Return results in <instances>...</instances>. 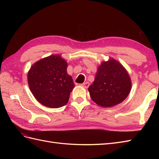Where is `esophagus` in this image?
<instances>
[{"label":"esophagus","mask_w":159,"mask_h":159,"mask_svg":"<svg viewBox=\"0 0 159 159\" xmlns=\"http://www.w3.org/2000/svg\"><path fill=\"white\" fill-rule=\"evenodd\" d=\"M81 86L83 87L84 88L87 89L89 86V83L88 82H86V83H83V84H81Z\"/></svg>","instance_id":"esophagus-1"}]
</instances>
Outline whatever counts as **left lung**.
Segmentation results:
<instances>
[{
	"mask_svg": "<svg viewBox=\"0 0 159 159\" xmlns=\"http://www.w3.org/2000/svg\"><path fill=\"white\" fill-rule=\"evenodd\" d=\"M132 88L127 70L117 60L110 58L98 66L95 79L88 91L91 98L102 107H112L122 102Z\"/></svg>",
	"mask_w": 159,
	"mask_h": 159,
	"instance_id": "8db88e82",
	"label": "left lung"
}]
</instances>
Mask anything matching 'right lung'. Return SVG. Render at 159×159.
I'll use <instances>...</instances> for the list:
<instances>
[{
	"label": "right lung",
	"instance_id": "obj_1",
	"mask_svg": "<svg viewBox=\"0 0 159 159\" xmlns=\"http://www.w3.org/2000/svg\"><path fill=\"white\" fill-rule=\"evenodd\" d=\"M67 67V61L60 55L45 57L31 67L27 75L29 89L43 106L55 109L68 102L75 85Z\"/></svg>",
	"mask_w": 159,
	"mask_h": 159
}]
</instances>
